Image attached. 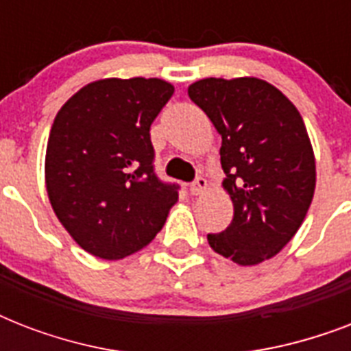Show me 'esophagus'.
Masks as SVG:
<instances>
[{"label": "esophagus", "mask_w": 351, "mask_h": 351, "mask_svg": "<svg viewBox=\"0 0 351 351\" xmlns=\"http://www.w3.org/2000/svg\"><path fill=\"white\" fill-rule=\"evenodd\" d=\"M206 189H208V180H206L204 176H198L197 180L193 182L191 186H189V191H191V195H195V197L202 195Z\"/></svg>", "instance_id": "1"}]
</instances>
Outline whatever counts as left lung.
Masks as SVG:
<instances>
[{
    "instance_id": "left-lung-1",
    "label": "left lung",
    "mask_w": 351,
    "mask_h": 351,
    "mask_svg": "<svg viewBox=\"0 0 351 351\" xmlns=\"http://www.w3.org/2000/svg\"><path fill=\"white\" fill-rule=\"evenodd\" d=\"M187 95L222 136V186L233 220L208 242L240 266L271 258L293 239L315 191V156L297 107L258 78H206Z\"/></svg>"
}]
</instances>
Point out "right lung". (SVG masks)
Listing matches in <instances>:
<instances>
[{
  "label": "right lung",
  "instance_id": "obj_1",
  "mask_svg": "<svg viewBox=\"0 0 351 351\" xmlns=\"http://www.w3.org/2000/svg\"><path fill=\"white\" fill-rule=\"evenodd\" d=\"M175 87L158 78L85 85L58 111L45 154V184L58 220L80 247L106 261L156 237L178 186L154 173L151 123Z\"/></svg>",
  "mask_w": 351,
  "mask_h": 351
}]
</instances>
